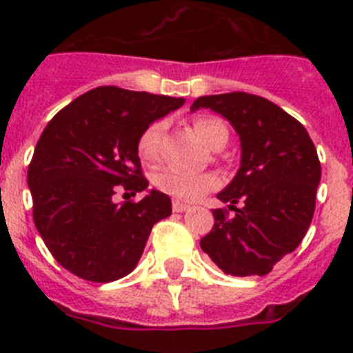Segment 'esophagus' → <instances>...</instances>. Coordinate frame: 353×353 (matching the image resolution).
<instances>
[{
  "label": "esophagus",
  "mask_w": 353,
  "mask_h": 353,
  "mask_svg": "<svg viewBox=\"0 0 353 353\" xmlns=\"http://www.w3.org/2000/svg\"><path fill=\"white\" fill-rule=\"evenodd\" d=\"M187 208H189V205L182 203V201H179V199H174L173 201V212H185Z\"/></svg>",
  "instance_id": "34e87169"
}]
</instances>
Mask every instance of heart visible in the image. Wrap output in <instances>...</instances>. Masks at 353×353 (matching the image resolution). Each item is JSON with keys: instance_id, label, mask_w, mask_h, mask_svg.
Masks as SVG:
<instances>
[{"instance_id": "obj_1", "label": "heart", "mask_w": 353, "mask_h": 353, "mask_svg": "<svg viewBox=\"0 0 353 353\" xmlns=\"http://www.w3.org/2000/svg\"><path fill=\"white\" fill-rule=\"evenodd\" d=\"M162 121L150 123L138 139V154L143 162H155L161 152ZM192 130L203 145L210 150H219L228 141V127L223 120L215 117H198L192 121ZM154 185L164 194L176 198L180 201H196L208 191L219 187V179L214 173L189 174L176 170H162L155 173Z\"/></svg>"}]
</instances>
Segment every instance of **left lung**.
I'll list each match as a JSON object with an SVG mask.
<instances>
[{"label":"left lung","mask_w":353,"mask_h":353,"mask_svg":"<svg viewBox=\"0 0 353 353\" xmlns=\"http://www.w3.org/2000/svg\"><path fill=\"white\" fill-rule=\"evenodd\" d=\"M201 108L232 123L242 159L235 179L217 194L235 215L228 219L226 208H215L214 228L199 245L226 274L265 276L297 249L313 219L322 176L316 148L301 121L263 97L205 95L191 109Z\"/></svg>","instance_id":"left-lung-1"}]
</instances>
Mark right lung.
<instances>
[{"label": "right lung", "instance_id": "right-lung-1", "mask_svg": "<svg viewBox=\"0 0 353 353\" xmlns=\"http://www.w3.org/2000/svg\"><path fill=\"white\" fill-rule=\"evenodd\" d=\"M183 102L99 86L65 105L43 129L28 166L33 221L68 272L111 283L136 269L154 224L171 215V199L154 189L138 203L118 205L113 196L148 187L139 136Z\"/></svg>", "mask_w": 353, "mask_h": 353}]
</instances>
